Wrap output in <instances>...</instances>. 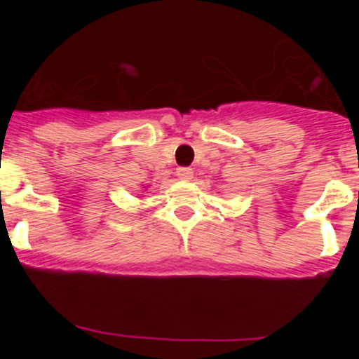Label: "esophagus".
I'll list each match as a JSON object with an SVG mask.
<instances>
[{
  "instance_id": "esophagus-1",
  "label": "esophagus",
  "mask_w": 359,
  "mask_h": 359,
  "mask_svg": "<svg viewBox=\"0 0 359 359\" xmlns=\"http://www.w3.org/2000/svg\"><path fill=\"white\" fill-rule=\"evenodd\" d=\"M176 176L180 177V180H183V182H189V180H192L194 172H192V169H190V167H177Z\"/></svg>"
}]
</instances>
